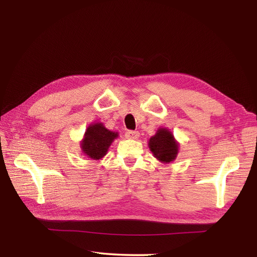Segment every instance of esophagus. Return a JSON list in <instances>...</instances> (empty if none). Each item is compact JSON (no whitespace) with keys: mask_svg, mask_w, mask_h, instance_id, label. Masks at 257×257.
I'll use <instances>...</instances> for the list:
<instances>
[{"mask_svg":"<svg viewBox=\"0 0 257 257\" xmlns=\"http://www.w3.org/2000/svg\"><path fill=\"white\" fill-rule=\"evenodd\" d=\"M125 137L127 139H137L139 137V133L137 131H127L125 132Z\"/></svg>","mask_w":257,"mask_h":257,"instance_id":"obj_1","label":"esophagus"}]
</instances>
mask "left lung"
I'll return each mask as SVG.
<instances>
[{
    "mask_svg": "<svg viewBox=\"0 0 257 257\" xmlns=\"http://www.w3.org/2000/svg\"><path fill=\"white\" fill-rule=\"evenodd\" d=\"M149 148L154 157L164 163L174 161L178 153V144L175 142L172 132L165 128H160L158 133L150 138Z\"/></svg>",
    "mask_w": 257,
    "mask_h": 257,
    "instance_id": "1",
    "label": "left lung"
}]
</instances>
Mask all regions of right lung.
I'll return each instance as SVG.
<instances>
[{
	"mask_svg": "<svg viewBox=\"0 0 257 257\" xmlns=\"http://www.w3.org/2000/svg\"><path fill=\"white\" fill-rule=\"evenodd\" d=\"M115 137L118 133L107 130L102 123L92 124L87 128L81 143L82 151L93 160L102 159Z\"/></svg>",
	"mask_w": 257,
	"mask_h": 257,
	"instance_id": "right-lung-1",
	"label": "right lung"
}]
</instances>
